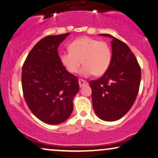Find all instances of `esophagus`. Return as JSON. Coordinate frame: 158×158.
Listing matches in <instances>:
<instances>
[{
    "mask_svg": "<svg viewBox=\"0 0 158 158\" xmlns=\"http://www.w3.org/2000/svg\"><path fill=\"white\" fill-rule=\"evenodd\" d=\"M79 87H82L83 86H85V85H87V84H88V83H87V81L79 79Z\"/></svg>",
    "mask_w": 158,
    "mask_h": 158,
    "instance_id": "obj_1",
    "label": "esophagus"
}]
</instances>
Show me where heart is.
<instances>
[{"label":"heart","instance_id":"1","mask_svg":"<svg viewBox=\"0 0 158 158\" xmlns=\"http://www.w3.org/2000/svg\"><path fill=\"white\" fill-rule=\"evenodd\" d=\"M69 49L70 51L61 53L60 60L70 73H77L81 61L85 64L80 71L82 77L93 74L101 77L109 69L112 62V49L107 42L83 37L72 42Z\"/></svg>","mask_w":158,"mask_h":158}]
</instances>
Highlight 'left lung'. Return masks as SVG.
I'll use <instances>...</instances> for the list:
<instances>
[{
  "label": "left lung",
  "instance_id": "left-lung-1",
  "mask_svg": "<svg viewBox=\"0 0 158 158\" xmlns=\"http://www.w3.org/2000/svg\"><path fill=\"white\" fill-rule=\"evenodd\" d=\"M102 35L113 38L112 62L102 77L89 84L95 113L102 120L113 121L122 118L133 105L139 90L141 71L126 43L107 34Z\"/></svg>",
  "mask_w": 158,
  "mask_h": 158
}]
</instances>
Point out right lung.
Masks as SVG:
<instances>
[{
	"label": "right lung",
	"mask_w": 158,
	"mask_h": 158,
	"mask_svg": "<svg viewBox=\"0 0 158 158\" xmlns=\"http://www.w3.org/2000/svg\"><path fill=\"white\" fill-rule=\"evenodd\" d=\"M69 33L46 36L31 49L22 67V88L28 108L48 124L67 120L79 90L78 79L61 63L58 47Z\"/></svg>",
	"instance_id": "obj_1"
}]
</instances>
